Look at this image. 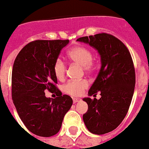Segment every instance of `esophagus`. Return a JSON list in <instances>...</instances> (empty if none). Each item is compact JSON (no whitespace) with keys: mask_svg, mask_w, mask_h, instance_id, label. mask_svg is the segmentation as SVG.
I'll return each instance as SVG.
<instances>
[{"mask_svg":"<svg viewBox=\"0 0 149 149\" xmlns=\"http://www.w3.org/2000/svg\"><path fill=\"white\" fill-rule=\"evenodd\" d=\"M72 100H73V104H76V103H77V102H80L82 100L80 99V98H73Z\"/></svg>","mask_w":149,"mask_h":149,"instance_id":"esophagus-1","label":"esophagus"}]
</instances>
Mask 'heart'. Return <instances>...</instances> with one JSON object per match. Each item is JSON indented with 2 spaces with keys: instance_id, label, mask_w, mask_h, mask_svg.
<instances>
[{
  "instance_id": "heart-1",
  "label": "heart",
  "mask_w": 149,
  "mask_h": 149,
  "mask_svg": "<svg viewBox=\"0 0 149 149\" xmlns=\"http://www.w3.org/2000/svg\"><path fill=\"white\" fill-rule=\"evenodd\" d=\"M68 57L70 60L79 64L88 71L93 67V53L91 50L84 46H76L68 52ZM53 72L59 80L64 79L65 74V64L61 58H57L53 65ZM88 86V82L82 80H71L65 84L63 90L65 93L71 96H79L84 90Z\"/></svg>"
}]
</instances>
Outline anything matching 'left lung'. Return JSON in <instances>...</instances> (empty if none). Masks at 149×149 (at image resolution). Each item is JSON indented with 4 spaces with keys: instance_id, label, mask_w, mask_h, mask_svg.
<instances>
[{
    "instance_id": "1",
    "label": "left lung",
    "mask_w": 149,
    "mask_h": 149,
    "mask_svg": "<svg viewBox=\"0 0 149 149\" xmlns=\"http://www.w3.org/2000/svg\"><path fill=\"white\" fill-rule=\"evenodd\" d=\"M98 52L101 67L84 98L88 110L83 116L89 132L104 134L112 132L127 114L134 94L135 72L129 51L125 44L107 33L97 34L77 39ZM100 92L102 97L92 100L90 96Z\"/></svg>"
}]
</instances>
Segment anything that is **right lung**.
<instances>
[{
	"instance_id": "add662e5",
	"label": "right lung",
	"mask_w": 149,
	"mask_h": 149,
	"mask_svg": "<svg viewBox=\"0 0 149 149\" xmlns=\"http://www.w3.org/2000/svg\"><path fill=\"white\" fill-rule=\"evenodd\" d=\"M69 40H36L22 49L15 58L11 77L12 99L17 113L29 132L41 137L57 134L72 100L62 95L55 84L53 65ZM48 89L57 95L46 98Z\"/></svg>"
}]
</instances>
